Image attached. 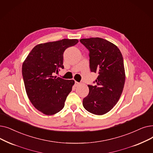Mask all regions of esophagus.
<instances>
[{
	"label": "esophagus",
	"mask_w": 153,
	"mask_h": 153,
	"mask_svg": "<svg viewBox=\"0 0 153 153\" xmlns=\"http://www.w3.org/2000/svg\"><path fill=\"white\" fill-rule=\"evenodd\" d=\"M79 85H80V83L77 82V81H75V86H76V87H77V86H78Z\"/></svg>",
	"instance_id": "esophagus-1"
}]
</instances>
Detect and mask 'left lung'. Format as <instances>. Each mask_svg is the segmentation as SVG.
Listing matches in <instances>:
<instances>
[{
	"label": "left lung",
	"mask_w": 153,
	"mask_h": 153,
	"mask_svg": "<svg viewBox=\"0 0 153 153\" xmlns=\"http://www.w3.org/2000/svg\"><path fill=\"white\" fill-rule=\"evenodd\" d=\"M80 42L89 51L91 72L97 73L96 85H88L89 94L84 98V108L92 114L103 115L118 102L125 82L121 52L114 44L99 37L82 39Z\"/></svg>",
	"instance_id": "8db88e82"
}]
</instances>
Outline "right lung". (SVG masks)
Returning <instances> with one entry per match:
<instances>
[{
  "mask_svg": "<svg viewBox=\"0 0 153 153\" xmlns=\"http://www.w3.org/2000/svg\"><path fill=\"white\" fill-rule=\"evenodd\" d=\"M77 39L39 44L32 49L23 62L22 72L26 93L32 105L45 115L55 114L64 107L74 80L54 76L64 69V51L77 44Z\"/></svg>",
  "mask_w": 153,
  "mask_h": 153,
  "instance_id": "right-lung-1",
  "label": "right lung"
}]
</instances>
